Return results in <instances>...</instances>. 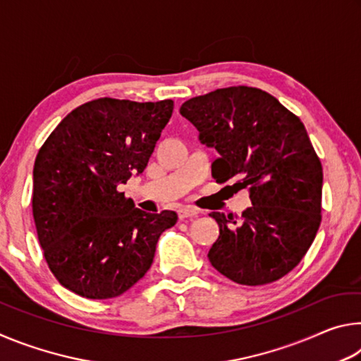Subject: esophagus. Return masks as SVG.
<instances>
[{
  "label": "esophagus",
  "instance_id": "34e87169",
  "mask_svg": "<svg viewBox=\"0 0 361 361\" xmlns=\"http://www.w3.org/2000/svg\"><path fill=\"white\" fill-rule=\"evenodd\" d=\"M197 210L192 209V207H181V209L178 210V216L180 219H185V218H192L197 215Z\"/></svg>",
  "mask_w": 361,
  "mask_h": 361
}]
</instances>
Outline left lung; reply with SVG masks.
Returning <instances> with one entry per match:
<instances>
[{
  "instance_id": "8db88e82",
  "label": "left lung",
  "mask_w": 361,
  "mask_h": 361,
  "mask_svg": "<svg viewBox=\"0 0 361 361\" xmlns=\"http://www.w3.org/2000/svg\"><path fill=\"white\" fill-rule=\"evenodd\" d=\"M200 143L219 157L212 175L247 188L252 207L240 221L212 212L219 235L209 259L240 285H266L286 276L307 253L322 221L323 170L298 116L276 97L235 85L194 97L180 108Z\"/></svg>"
}]
</instances>
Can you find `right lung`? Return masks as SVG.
<instances>
[{
    "label": "right lung",
    "instance_id": "add662e5",
    "mask_svg": "<svg viewBox=\"0 0 361 361\" xmlns=\"http://www.w3.org/2000/svg\"><path fill=\"white\" fill-rule=\"evenodd\" d=\"M173 102L97 99L63 118L33 167V218L59 283L87 299L116 298L152 264L175 212L146 213L119 191L143 173Z\"/></svg>",
    "mask_w": 361,
    "mask_h": 361
}]
</instances>
